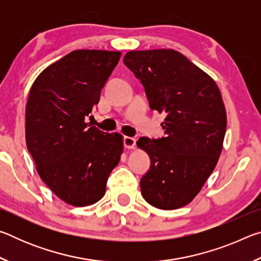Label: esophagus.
Masks as SVG:
<instances>
[{
    "label": "esophagus",
    "mask_w": 261,
    "mask_h": 261,
    "mask_svg": "<svg viewBox=\"0 0 261 261\" xmlns=\"http://www.w3.org/2000/svg\"><path fill=\"white\" fill-rule=\"evenodd\" d=\"M136 138H132V137H124L123 139V143H124V147L127 149H132L136 147Z\"/></svg>",
    "instance_id": "1"
}]
</instances>
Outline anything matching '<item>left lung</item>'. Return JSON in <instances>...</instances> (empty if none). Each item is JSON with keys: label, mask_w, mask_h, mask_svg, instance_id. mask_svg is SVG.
I'll return each mask as SVG.
<instances>
[{"label": "left lung", "mask_w": 261, "mask_h": 261, "mask_svg": "<svg viewBox=\"0 0 261 261\" xmlns=\"http://www.w3.org/2000/svg\"><path fill=\"white\" fill-rule=\"evenodd\" d=\"M123 62L140 79L149 108L167 116L166 137L137 141L151 159L140 179L141 194L160 210L190 204L213 173L227 127L218 85L174 49L131 50Z\"/></svg>", "instance_id": "obj_1"}]
</instances>
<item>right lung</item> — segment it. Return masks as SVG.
Listing matches in <instances>:
<instances>
[{
	"label": "right lung",
	"mask_w": 261,
	"mask_h": 261,
	"mask_svg": "<svg viewBox=\"0 0 261 261\" xmlns=\"http://www.w3.org/2000/svg\"><path fill=\"white\" fill-rule=\"evenodd\" d=\"M120 51L79 49L35 79L25 112V138L40 178L69 205L95 204L123 153V137L85 122L120 61Z\"/></svg>",
	"instance_id": "obj_1"
}]
</instances>
